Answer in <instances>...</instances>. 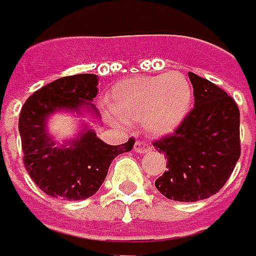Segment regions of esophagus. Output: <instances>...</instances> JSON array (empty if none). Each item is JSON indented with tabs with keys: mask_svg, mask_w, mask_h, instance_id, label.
Listing matches in <instances>:
<instances>
[{
	"mask_svg": "<svg viewBox=\"0 0 256 256\" xmlns=\"http://www.w3.org/2000/svg\"><path fill=\"white\" fill-rule=\"evenodd\" d=\"M134 150L140 153V154H144V153H147V152H150L152 150V146H148V144H146V142H142V141H137L136 144H134Z\"/></svg>",
	"mask_w": 256,
	"mask_h": 256,
	"instance_id": "obj_1",
	"label": "esophagus"
}]
</instances>
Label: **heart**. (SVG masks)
I'll list each match as a JSON object with an SVG mask.
<instances>
[{"label": "heart", "instance_id": "heart-1", "mask_svg": "<svg viewBox=\"0 0 256 256\" xmlns=\"http://www.w3.org/2000/svg\"><path fill=\"white\" fill-rule=\"evenodd\" d=\"M191 102V84L185 76L164 72L116 82L109 108L122 122L142 120L150 134L169 136L185 120Z\"/></svg>", "mask_w": 256, "mask_h": 256}]
</instances>
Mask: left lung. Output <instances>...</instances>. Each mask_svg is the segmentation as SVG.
Wrapping results in <instances>:
<instances>
[{
    "mask_svg": "<svg viewBox=\"0 0 256 256\" xmlns=\"http://www.w3.org/2000/svg\"><path fill=\"white\" fill-rule=\"evenodd\" d=\"M194 109L170 137L156 141L168 158L156 188L166 198L194 202L210 198L228 182L239 156V109L224 90L188 72Z\"/></svg>",
    "mask_w": 256,
    "mask_h": 256,
    "instance_id": "left-lung-1",
    "label": "left lung"
}]
</instances>
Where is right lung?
I'll return each instance as SVG.
<instances>
[{"label": "right lung", "mask_w": 256, "mask_h": 256, "mask_svg": "<svg viewBox=\"0 0 256 256\" xmlns=\"http://www.w3.org/2000/svg\"><path fill=\"white\" fill-rule=\"evenodd\" d=\"M98 82L96 74L58 78L34 92L20 112L18 131L26 170L49 196L78 201L94 195L112 160L134 147L132 138L119 146L103 142L86 120H80L74 137L62 142L49 134L48 122L60 112L88 116L100 124L99 110L92 103L98 94Z\"/></svg>", "instance_id": "add662e5"}]
</instances>
